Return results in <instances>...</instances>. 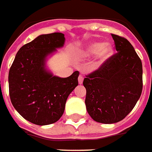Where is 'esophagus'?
Returning <instances> with one entry per match:
<instances>
[{"mask_svg":"<svg viewBox=\"0 0 152 152\" xmlns=\"http://www.w3.org/2000/svg\"><path fill=\"white\" fill-rule=\"evenodd\" d=\"M78 79V83H79V84H82V83H83V77L82 75H79Z\"/></svg>","mask_w":152,"mask_h":152,"instance_id":"34e87169","label":"esophagus"}]
</instances>
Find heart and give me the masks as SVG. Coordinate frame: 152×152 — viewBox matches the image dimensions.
<instances>
[{"label":"heart","instance_id":"b5f03b06","mask_svg":"<svg viewBox=\"0 0 152 152\" xmlns=\"http://www.w3.org/2000/svg\"><path fill=\"white\" fill-rule=\"evenodd\" d=\"M112 52L113 47L110 43L92 42L85 48L82 55L83 57H90L96 55V63L101 64L111 56Z\"/></svg>","mask_w":152,"mask_h":152}]
</instances>
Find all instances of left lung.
<instances>
[{"mask_svg": "<svg viewBox=\"0 0 152 152\" xmlns=\"http://www.w3.org/2000/svg\"><path fill=\"white\" fill-rule=\"evenodd\" d=\"M117 53L83 80L86 108L91 119L114 124L134 108L142 91V64L128 40L111 34Z\"/></svg>", "mask_w": 152, "mask_h": 152, "instance_id": "1", "label": "left lung"}]
</instances>
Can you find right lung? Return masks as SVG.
I'll list each match as a JSON object with an SVG mask.
<instances>
[{"mask_svg":"<svg viewBox=\"0 0 152 152\" xmlns=\"http://www.w3.org/2000/svg\"><path fill=\"white\" fill-rule=\"evenodd\" d=\"M64 34L40 35L17 52L9 72L13 106L23 118L37 125L58 121L69 95L78 84V71L60 78L47 69V57L64 46Z\"/></svg>","mask_w":152,"mask_h":152,"instance_id":"add662e5","label":"right lung"}]
</instances>
